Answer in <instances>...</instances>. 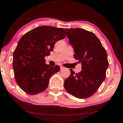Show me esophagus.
<instances>
[{
  "label": "esophagus",
  "mask_w": 123,
  "mask_h": 123,
  "mask_svg": "<svg viewBox=\"0 0 123 123\" xmlns=\"http://www.w3.org/2000/svg\"><path fill=\"white\" fill-rule=\"evenodd\" d=\"M64 68L63 67H62V66H61V67H60V69H61V70L63 69Z\"/></svg>",
  "instance_id": "esophagus-1"
}]
</instances>
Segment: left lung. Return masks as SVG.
I'll return each instance as SVG.
<instances>
[{
  "label": "left lung",
  "instance_id": "1",
  "mask_svg": "<svg viewBox=\"0 0 123 123\" xmlns=\"http://www.w3.org/2000/svg\"><path fill=\"white\" fill-rule=\"evenodd\" d=\"M69 43L74 49V58L81 64V71L72 69L64 81L65 89L75 97L87 98L93 95L106 78L108 67L107 54L95 34L82 28H66Z\"/></svg>",
  "mask_w": 123,
  "mask_h": 123
}]
</instances>
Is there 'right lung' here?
Masks as SVG:
<instances>
[{"instance_id":"right-lung-1","label":"right lung","mask_w":123,"mask_h":123,"mask_svg":"<svg viewBox=\"0 0 123 123\" xmlns=\"http://www.w3.org/2000/svg\"><path fill=\"white\" fill-rule=\"evenodd\" d=\"M66 34L62 28L41 26L20 38L13 54L12 63L16 81L24 92L33 95L46 89L51 77L60 68L46 64L44 57Z\"/></svg>"}]
</instances>
